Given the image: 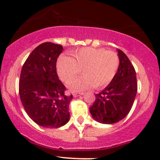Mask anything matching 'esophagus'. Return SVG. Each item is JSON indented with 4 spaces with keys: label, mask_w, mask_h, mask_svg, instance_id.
Here are the masks:
<instances>
[{
    "label": "esophagus",
    "mask_w": 160,
    "mask_h": 160,
    "mask_svg": "<svg viewBox=\"0 0 160 160\" xmlns=\"http://www.w3.org/2000/svg\"><path fill=\"white\" fill-rule=\"evenodd\" d=\"M83 94H84V93H74L72 95H73V97H75L76 98V97H78V96H80V95H83Z\"/></svg>",
    "instance_id": "1"
}]
</instances>
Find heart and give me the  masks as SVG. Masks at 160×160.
<instances>
[{"label": "heart", "instance_id": "heart-1", "mask_svg": "<svg viewBox=\"0 0 160 160\" xmlns=\"http://www.w3.org/2000/svg\"><path fill=\"white\" fill-rule=\"evenodd\" d=\"M71 57L60 56L56 61L59 79L67 83L82 70L83 76L72 81L69 88L81 91L88 88L107 87L114 78L120 65L117 52L102 48L84 47L70 53Z\"/></svg>", "mask_w": 160, "mask_h": 160}]
</instances>
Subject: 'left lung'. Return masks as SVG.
Instances as JSON below:
<instances>
[{
	"label": "left lung",
	"instance_id": "obj_1",
	"mask_svg": "<svg viewBox=\"0 0 160 160\" xmlns=\"http://www.w3.org/2000/svg\"><path fill=\"white\" fill-rule=\"evenodd\" d=\"M120 65L117 74L108 86L96 93L94 103L90 108V114L98 122L114 124L129 113L137 93L135 68L128 56L118 49Z\"/></svg>",
	"mask_w": 160,
	"mask_h": 160
}]
</instances>
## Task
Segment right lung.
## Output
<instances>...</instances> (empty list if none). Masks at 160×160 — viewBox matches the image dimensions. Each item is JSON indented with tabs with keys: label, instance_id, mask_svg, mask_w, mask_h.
Returning a JSON list of instances; mask_svg holds the SVG:
<instances>
[{
	"label": "right lung",
	"instance_id": "obj_1",
	"mask_svg": "<svg viewBox=\"0 0 160 160\" xmlns=\"http://www.w3.org/2000/svg\"><path fill=\"white\" fill-rule=\"evenodd\" d=\"M62 51L60 45L44 42L37 46L22 67L19 95L32 121L46 128H59L70 118L69 104L72 98L59 80L56 61Z\"/></svg>",
	"mask_w": 160,
	"mask_h": 160
}]
</instances>
